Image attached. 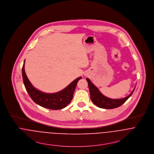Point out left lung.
Listing matches in <instances>:
<instances>
[{"label": "left lung", "instance_id": "1", "mask_svg": "<svg viewBox=\"0 0 154 154\" xmlns=\"http://www.w3.org/2000/svg\"><path fill=\"white\" fill-rule=\"evenodd\" d=\"M86 80L88 83L89 91L90 93V98L92 102L100 108L106 109H114L120 106L131 96L135 88H134L132 92L128 96L125 98L120 99H112L108 98L102 94L98 89V88L96 87L91 83L90 79L87 78Z\"/></svg>", "mask_w": 154, "mask_h": 154}]
</instances>
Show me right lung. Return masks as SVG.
Masks as SVG:
<instances>
[{
	"label": "right lung",
	"instance_id": "1",
	"mask_svg": "<svg viewBox=\"0 0 154 154\" xmlns=\"http://www.w3.org/2000/svg\"><path fill=\"white\" fill-rule=\"evenodd\" d=\"M22 78L25 88L32 100L38 105L51 110H60L66 107L72 99L73 94L80 77L63 90L54 93H45L35 88L28 80L25 71V61L22 67Z\"/></svg>",
	"mask_w": 154,
	"mask_h": 154
}]
</instances>
